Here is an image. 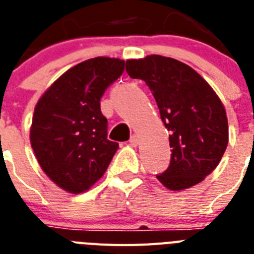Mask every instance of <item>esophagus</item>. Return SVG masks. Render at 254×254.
<instances>
[{"label": "esophagus", "instance_id": "obj_1", "mask_svg": "<svg viewBox=\"0 0 254 254\" xmlns=\"http://www.w3.org/2000/svg\"><path fill=\"white\" fill-rule=\"evenodd\" d=\"M129 143L133 145V147H136V145H138V143H139V136L135 135V134H133V135L130 136Z\"/></svg>", "mask_w": 254, "mask_h": 254}]
</instances>
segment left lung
I'll return each instance as SVG.
<instances>
[{
  "mask_svg": "<svg viewBox=\"0 0 254 254\" xmlns=\"http://www.w3.org/2000/svg\"><path fill=\"white\" fill-rule=\"evenodd\" d=\"M127 72L148 85L170 133V166L156 178L174 191L206 179L229 142L226 111L212 87L189 65L160 55L127 60Z\"/></svg>",
  "mask_w": 254,
  "mask_h": 254,
  "instance_id": "left-lung-1",
  "label": "left lung"
}]
</instances>
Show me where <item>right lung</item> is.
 Listing matches in <instances>:
<instances>
[{
    "label": "right lung",
    "instance_id": "1",
    "mask_svg": "<svg viewBox=\"0 0 254 254\" xmlns=\"http://www.w3.org/2000/svg\"><path fill=\"white\" fill-rule=\"evenodd\" d=\"M124 60L94 57L70 67L35 105L30 144L59 188L84 193L105 174L119 144L107 139L100 100L124 71Z\"/></svg>",
    "mask_w": 254,
    "mask_h": 254
}]
</instances>
